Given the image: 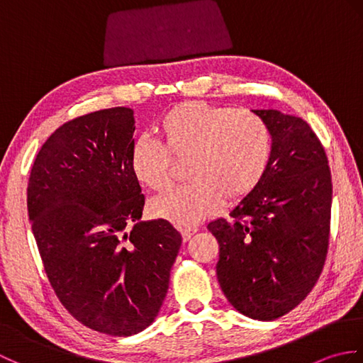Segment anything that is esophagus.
Masks as SVG:
<instances>
[{"label": "esophagus", "instance_id": "obj_1", "mask_svg": "<svg viewBox=\"0 0 363 363\" xmlns=\"http://www.w3.org/2000/svg\"><path fill=\"white\" fill-rule=\"evenodd\" d=\"M198 229H195V228H186V229H181V235H182V240L184 242H189L190 238H191V235H194L195 233H196Z\"/></svg>", "mask_w": 363, "mask_h": 363}]
</instances>
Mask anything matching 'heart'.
Segmentation results:
<instances>
[{"label":"heart","instance_id":"heart-1","mask_svg":"<svg viewBox=\"0 0 363 363\" xmlns=\"http://www.w3.org/2000/svg\"><path fill=\"white\" fill-rule=\"evenodd\" d=\"M162 143L140 137L130 145V172L142 186L160 191L172 182V156L189 157V182L165 191L151 212L177 226H194L242 201L259 186L272 157V134L259 115L203 101L172 107L159 121Z\"/></svg>","mask_w":363,"mask_h":363}]
</instances>
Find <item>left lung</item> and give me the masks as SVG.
<instances>
[{
  "label": "left lung",
  "mask_w": 363,
  "mask_h": 363,
  "mask_svg": "<svg viewBox=\"0 0 363 363\" xmlns=\"http://www.w3.org/2000/svg\"><path fill=\"white\" fill-rule=\"evenodd\" d=\"M272 134L259 186L230 221L207 225L220 245L217 277L234 309L269 321L303 301L318 281L329 245L333 181L325 148L307 123L276 109L252 111Z\"/></svg>",
  "instance_id": "obj_1"
}]
</instances>
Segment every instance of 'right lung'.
<instances>
[{
	"label": "right lung",
	"instance_id": "right-lung-1",
	"mask_svg": "<svg viewBox=\"0 0 363 363\" xmlns=\"http://www.w3.org/2000/svg\"><path fill=\"white\" fill-rule=\"evenodd\" d=\"M134 111H96L54 130L28 182V213L60 303L94 330L142 333L157 317L182 237L167 220L140 221L130 172Z\"/></svg>",
	"mask_w": 363,
	"mask_h": 363
}]
</instances>
